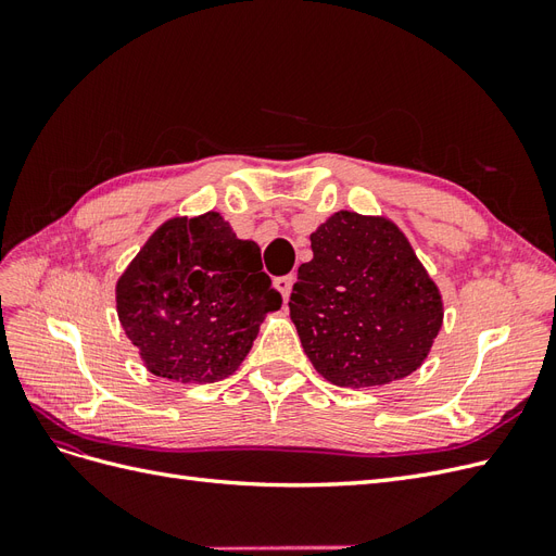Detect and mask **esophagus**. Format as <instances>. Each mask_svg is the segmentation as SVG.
Here are the masks:
<instances>
[{"label":"esophagus","instance_id":"34e87169","mask_svg":"<svg viewBox=\"0 0 556 556\" xmlns=\"http://www.w3.org/2000/svg\"><path fill=\"white\" fill-rule=\"evenodd\" d=\"M276 290L280 292V296L288 301L290 299V292H292V285H294V276L290 274V276H280V278H276Z\"/></svg>","mask_w":556,"mask_h":556}]
</instances>
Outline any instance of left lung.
Instances as JSON below:
<instances>
[{
    "mask_svg": "<svg viewBox=\"0 0 556 556\" xmlns=\"http://www.w3.org/2000/svg\"><path fill=\"white\" fill-rule=\"evenodd\" d=\"M311 248L290 317L315 371L352 390L417 371L441 331L443 299L403 231L339 211L311 233Z\"/></svg>",
    "mask_w": 556,
    "mask_h": 556,
    "instance_id": "left-lung-1",
    "label": "left lung"
}]
</instances>
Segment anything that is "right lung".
I'll list each match as a JSON object with an SVG mask.
<instances>
[{"label":"right lung","mask_w":556,"mask_h":556,"mask_svg":"<svg viewBox=\"0 0 556 556\" xmlns=\"http://www.w3.org/2000/svg\"><path fill=\"white\" fill-rule=\"evenodd\" d=\"M280 304L260 245L237 239L215 211L166 220L115 285L127 339L150 374L174 382L231 376Z\"/></svg>","instance_id":"right-lung-1"}]
</instances>
